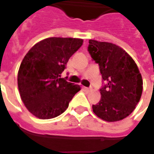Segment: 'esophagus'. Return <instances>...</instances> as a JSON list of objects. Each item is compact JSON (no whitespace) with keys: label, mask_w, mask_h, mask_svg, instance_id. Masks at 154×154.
Returning <instances> with one entry per match:
<instances>
[{"label":"esophagus","mask_w":154,"mask_h":154,"mask_svg":"<svg viewBox=\"0 0 154 154\" xmlns=\"http://www.w3.org/2000/svg\"><path fill=\"white\" fill-rule=\"evenodd\" d=\"M84 89L86 91H90L92 90V88L91 87H84Z\"/></svg>","instance_id":"esophagus-1"}]
</instances>
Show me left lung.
Segmentation results:
<instances>
[{
    "label": "left lung",
    "instance_id": "1",
    "mask_svg": "<svg viewBox=\"0 0 154 154\" xmlns=\"http://www.w3.org/2000/svg\"><path fill=\"white\" fill-rule=\"evenodd\" d=\"M88 52L99 64L106 82L100 89V101L92 105L93 112L108 122L129 116L139 103L143 79L135 62L123 48L108 42L90 39Z\"/></svg>",
    "mask_w": 154,
    "mask_h": 154
}]
</instances>
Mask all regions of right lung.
Segmentation results:
<instances>
[{
  "instance_id": "obj_1",
  "label": "right lung",
  "mask_w": 154,
  "mask_h": 154,
  "mask_svg": "<svg viewBox=\"0 0 154 154\" xmlns=\"http://www.w3.org/2000/svg\"><path fill=\"white\" fill-rule=\"evenodd\" d=\"M82 43V38H45L22 60L17 77L20 95L27 110L38 119L60 116L81 90L80 86L61 78V74Z\"/></svg>"
}]
</instances>
